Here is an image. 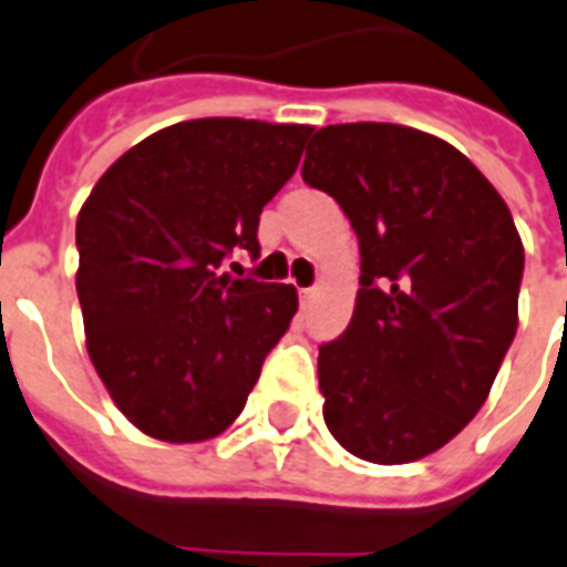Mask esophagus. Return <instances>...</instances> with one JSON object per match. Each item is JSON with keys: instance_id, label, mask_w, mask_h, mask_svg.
<instances>
[{"instance_id": "obj_1", "label": "esophagus", "mask_w": 567, "mask_h": 567, "mask_svg": "<svg viewBox=\"0 0 567 567\" xmlns=\"http://www.w3.org/2000/svg\"><path fill=\"white\" fill-rule=\"evenodd\" d=\"M316 292H319V289H316V287L301 289V301H305V307H310V305H312V298H316Z\"/></svg>"}]
</instances>
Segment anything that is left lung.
<instances>
[{"mask_svg": "<svg viewBox=\"0 0 567 567\" xmlns=\"http://www.w3.org/2000/svg\"><path fill=\"white\" fill-rule=\"evenodd\" d=\"M301 178L360 239L346 333L319 346L324 424L360 460L401 465L468 424L518 330L524 246L486 175L392 122L316 131Z\"/></svg>", "mask_w": 567, "mask_h": 567, "instance_id": "1", "label": "left lung"}]
</instances>
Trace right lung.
<instances>
[{
  "mask_svg": "<svg viewBox=\"0 0 567 567\" xmlns=\"http://www.w3.org/2000/svg\"><path fill=\"white\" fill-rule=\"evenodd\" d=\"M310 125L210 116L157 131L104 172L75 221L90 360L161 442L230 427L298 310L296 289L219 271L260 257L257 225Z\"/></svg>",
  "mask_w": 567,
  "mask_h": 567,
  "instance_id": "obj_1",
  "label": "right lung"
}]
</instances>
